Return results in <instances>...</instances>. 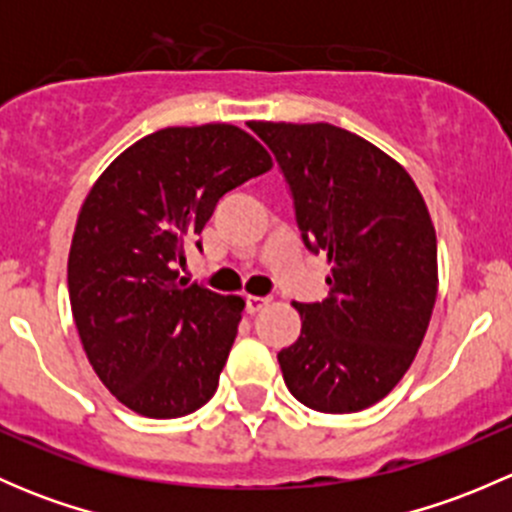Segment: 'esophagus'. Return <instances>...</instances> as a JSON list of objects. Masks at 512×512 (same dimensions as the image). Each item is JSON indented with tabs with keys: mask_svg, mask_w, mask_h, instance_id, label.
Returning a JSON list of instances; mask_svg holds the SVG:
<instances>
[{
	"mask_svg": "<svg viewBox=\"0 0 512 512\" xmlns=\"http://www.w3.org/2000/svg\"><path fill=\"white\" fill-rule=\"evenodd\" d=\"M267 302H270L267 297H247V312L257 314L262 307H267Z\"/></svg>",
	"mask_w": 512,
	"mask_h": 512,
	"instance_id": "esophagus-1",
	"label": "esophagus"
}]
</instances>
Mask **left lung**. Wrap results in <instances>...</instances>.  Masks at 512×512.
<instances>
[{"mask_svg": "<svg viewBox=\"0 0 512 512\" xmlns=\"http://www.w3.org/2000/svg\"><path fill=\"white\" fill-rule=\"evenodd\" d=\"M294 198L304 245L327 255L322 302H292L302 332L277 354L287 389L322 414H354L409 371L438 294L436 230L401 163L332 123H250Z\"/></svg>", "mask_w": 512, "mask_h": 512, "instance_id": "obj_1", "label": "left lung"}]
</instances>
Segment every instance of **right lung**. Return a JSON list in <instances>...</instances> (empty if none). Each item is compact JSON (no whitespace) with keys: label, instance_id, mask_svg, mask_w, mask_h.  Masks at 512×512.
<instances>
[{"label":"right lung","instance_id":"right-lung-1","mask_svg":"<svg viewBox=\"0 0 512 512\" xmlns=\"http://www.w3.org/2000/svg\"><path fill=\"white\" fill-rule=\"evenodd\" d=\"M272 156L230 123L170 126L121 153L81 205L69 299L89 364L136 414L178 418L213 399L245 299L178 280L175 265L225 193Z\"/></svg>","mask_w":512,"mask_h":512}]
</instances>
